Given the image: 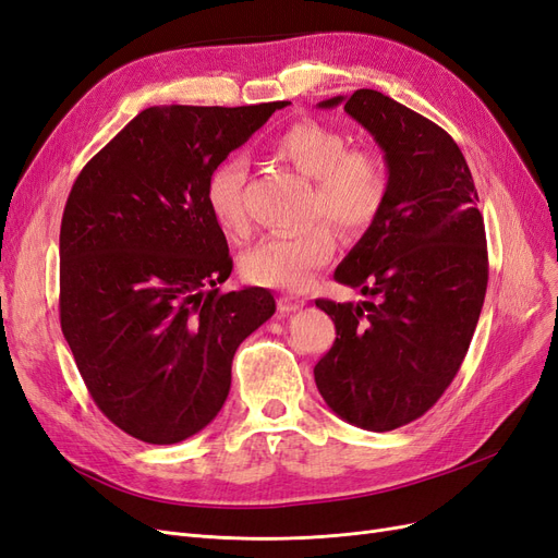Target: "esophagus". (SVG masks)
Segmentation results:
<instances>
[{"instance_id": "1", "label": "esophagus", "mask_w": 558, "mask_h": 558, "mask_svg": "<svg viewBox=\"0 0 558 558\" xmlns=\"http://www.w3.org/2000/svg\"><path fill=\"white\" fill-rule=\"evenodd\" d=\"M277 307H279L281 314H291V312H298V310L305 307V300L295 298V295H281L277 300Z\"/></svg>"}]
</instances>
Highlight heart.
<instances>
[{"label":"heart","mask_w":558,"mask_h":558,"mask_svg":"<svg viewBox=\"0 0 558 558\" xmlns=\"http://www.w3.org/2000/svg\"><path fill=\"white\" fill-rule=\"evenodd\" d=\"M269 150L314 181L310 218H326L337 230L361 234L377 221L388 197V165L373 148H349V137L328 123L302 118L283 128L269 142ZM246 167L240 158L218 162L205 183V202L214 223L230 238L248 232L244 207ZM335 232L316 223L298 234H277L248 248L242 260V275L248 283L267 289L300 291L314 279L316 269L335 256Z\"/></svg>","instance_id":"b5f03b06"}]
</instances>
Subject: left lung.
<instances>
[{
    "label": "left lung",
    "mask_w": 558,
    "mask_h": 558,
    "mask_svg": "<svg viewBox=\"0 0 558 558\" xmlns=\"http://www.w3.org/2000/svg\"><path fill=\"white\" fill-rule=\"evenodd\" d=\"M342 102L384 150L391 185L335 269L367 300H316L337 337L314 379L337 416L384 433L426 414L459 373L486 295V234L468 162L440 125L369 88L318 107Z\"/></svg>",
    "instance_id": "8db88e82"
}]
</instances>
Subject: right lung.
I'll use <instances>...</instances> for the list:
<instances>
[{
	"label": "right lung",
	"instance_id": "right-lung-1",
	"mask_svg": "<svg viewBox=\"0 0 558 558\" xmlns=\"http://www.w3.org/2000/svg\"><path fill=\"white\" fill-rule=\"evenodd\" d=\"M289 102L150 107L83 167L60 226V326L95 404L174 445L221 412L238 347L275 314L232 272L205 202L214 167Z\"/></svg>",
	"mask_w": 558,
	"mask_h": 558
}]
</instances>
